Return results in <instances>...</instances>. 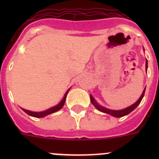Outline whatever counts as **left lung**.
I'll return each instance as SVG.
<instances>
[{"label":"left lung","mask_w":159,"mask_h":159,"mask_svg":"<svg viewBox=\"0 0 159 159\" xmlns=\"http://www.w3.org/2000/svg\"><path fill=\"white\" fill-rule=\"evenodd\" d=\"M143 50H144V49H143ZM147 67H148V65H147V61H146V71H147ZM145 91H146V88H144V90H143V93H142L139 99H138V100L134 102V104L130 105V106H129L128 107L122 109V110H111V109H108V108H106L104 107L101 106V105H99V103L95 101V99H94V97L92 96V95H90V99H91V102H92V104L95 106V107L96 108L98 111H99L101 112H103V113L108 114V115H111V116H114V117L120 118V117H123V116H127V115H128V114H130V112L133 111H134V109L139 106V104L141 102L142 99H143V96H144Z\"/></svg>","instance_id":"8db88e82"}]
</instances>
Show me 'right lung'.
<instances>
[{
	"label": "right lung",
	"instance_id": "obj_1",
	"mask_svg": "<svg viewBox=\"0 0 159 159\" xmlns=\"http://www.w3.org/2000/svg\"><path fill=\"white\" fill-rule=\"evenodd\" d=\"M69 90H70V88L67 90V92H66V93H65V95H64L63 99L60 101V102H59L57 106L52 107L49 108V109H48V110L43 111L36 112V111H29V110H25V109H24V108H21V109L25 112V113L28 114L29 116H32V117H35V118L45 117V116H48V115H50V114H52L56 111H58L59 110H60V109L63 107V106L64 105V102H65L66 97H67V93H68V92H69Z\"/></svg>",
	"mask_w": 159,
	"mask_h": 159
}]
</instances>
